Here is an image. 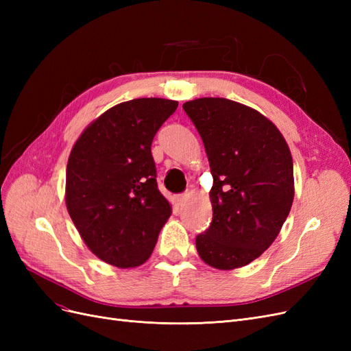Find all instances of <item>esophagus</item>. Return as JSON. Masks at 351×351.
<instances>
[{"mask_svg":"<svg viewBox=\"0 0 351 351\" xmlns=\"http://www.w3.org/2000/svg\"><path fill=\"white\" fill-rule=\"evenodd\" d=\"M186 199H187V193H183V195H178L177 197H176V200H177V204L178 205H183L184 202H186Z\"/></svg>","mask_w":351,"mask_h":351,"instance_id":"1","label":"esophagus"}]
</instances>
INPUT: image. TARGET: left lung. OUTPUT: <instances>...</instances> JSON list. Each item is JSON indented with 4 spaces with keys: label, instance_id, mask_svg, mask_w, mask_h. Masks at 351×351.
<instances>
[{
    "label": "left lung",
    "instance_id": "8db88e82",
    "mask_svg": "<svg viewBox=\"0 0 351 351\" xmlns=\"http://www.w3.org/2000/svg\"><path fill=\"white\" fill-rule=\"evenodd\" d=\"M204 142L214 186L212 222L196 237L200 259L221 271L258 259L280 234L294 199L293 158L259 111L226 98L183 104Z\"/></svg>",
    "mask_w": 351,
    "mask_h": 351
}]
</instances>
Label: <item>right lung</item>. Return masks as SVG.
Returning a JSON list of instances; mask_svg holds the SVG:
<instances>
[{
    "mask_svg": "<svg viewBox=\"0 0 351 351\" xmlns=\"http://www.w3.org/2000/svg\"><path fill=\"white\" fill-rule=\"evenodd\" d=\"M178 102L139 98L92 121L74 143L66 205L89 250L117 268L149 259L171 205L158 190L154 136Z\"/></svg>",
    "mask_w": 351,
    "mask_h": 351,
    "instance_id": "obj_1",
    "label": "right lung"
}]
</instances>
